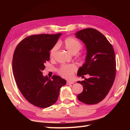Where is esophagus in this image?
I'll list each match as a JSON object with an SVG mask.
<instances>
[{"label": "esophagus", "mask_w": 130, "mask_h": 130, "mask_svg": "<svg viewBox=\"0 0 130 130\" xmlns=\"http://www.w3.org/2000/svg\"><path fill=\"white\" fill-rule=\"evenodd\" d=\"M73 83H74V82H72V81H67V84L68 85H69V84H72Z\"/></svg>", "instance_id": "1"}]
</instances>
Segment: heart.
Returning <instances> with one entry per match:
<instances>
[{
    "label": "heart",
    "mask_w": 130,
    "mask_h": 130,
    "mask_svg": "<svg viewBox=\"0 0 130 130\" xmlns=\"http://www.w3.org/2000/svg\"><path fill=\"white\" fill-rule=\"evenodd\" d=\"M64 45L66 49L71 54H75L79 51L82 47L81 43L79 41L76 40L73 37H68L65 40ZM58 48V45H56L53 47L51 51L50 56L52 58L56 54ZM77 69V67L75 64L71 63V64L62 65L60 67L59 70V73L61 76L66 79H70L72 77L73 73Z\"/></svg>",
    "instance_id": "obj_1"
}]
</instances>
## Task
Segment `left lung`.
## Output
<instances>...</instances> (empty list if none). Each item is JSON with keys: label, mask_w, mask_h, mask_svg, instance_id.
I'll return each instance as SVG.
<instances>
[{"label": "left lung", "mask_w": 130, "mask_h": 130, "mask_svg": "<svg viewBox=\"0 0 130 130\" xmlns=\"http://www.w3.org/2000/svg\"><path fill=\"white\" fill-rule=\"evenodd\" d=\"M75 35L87 48L85 62L77 75H90L89 78L77 82L83 85V91L77 98L85 104H96L106 97L115 81L116 63L114 50L107 38L95 29H82Z\"/></svg>", "instance_id": "1"}]
</instances>
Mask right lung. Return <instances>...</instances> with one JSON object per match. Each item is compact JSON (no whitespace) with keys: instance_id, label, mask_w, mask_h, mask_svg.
I'll list each match as a JSON object with an SVG mask.
<instances>
[{"instance_id":"right-lung-1","label":"right lung","mask_w":130,"mask_h":130,"mask_svg":"<svg viewBox=\"0 0 130 130\" xmlns=\"http://www.w3.org/2000/svg\"><path fill=\"white\" fill-rule=\"evenodd\" d=\"M61 34L32 35L23 40L14 52L12 69L17 85L26 100L35 106L47 108L57 100L67 81L59 76H44L42 71L50 60V51Z\"/></svg>"}]
</instances>
